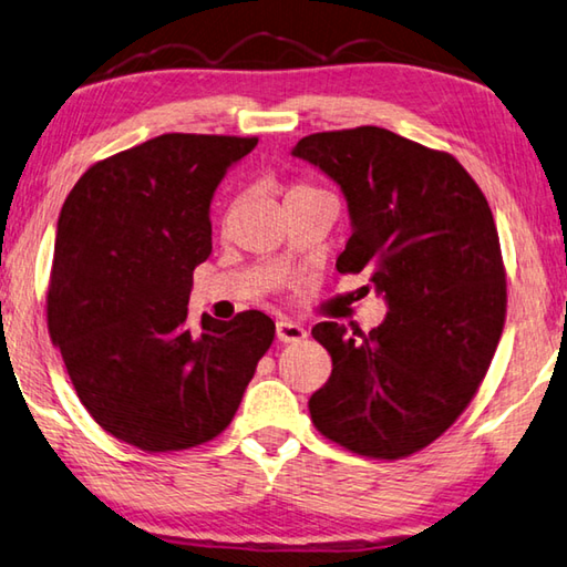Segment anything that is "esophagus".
Here are the masks:
<instances>
[{
	"label": "esophagus",
	"instance_id": "34e87169",
	"mask_svg": "<svg viewBox=\"0 0 567 567\" xmlns=\"http://www.w3.org/2000/svg\"><path fill=\"white\" fill-rule=\"evenodd\" d=\"M275 334L280 342H302V339L307 337V329L295 322V319L290 317H280L277 319V327H275Z\"/></svg>",
	"mask_w": 567,
	"mask_h": 567
}]
</instances>
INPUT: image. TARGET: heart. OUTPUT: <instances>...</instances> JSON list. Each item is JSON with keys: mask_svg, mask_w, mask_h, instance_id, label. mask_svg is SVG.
<instances>
[{"mask_svg": "<svg viewBox=\"0 0 567 567\" xmlns=\"http://www.w3.org/2000/svg\"><path fill=\"white\" fill-rule=\"evenodd\" d=\"M302 190H315L312 185H307V183H295L290 190H287V195H292V193H302Z\"/></svg>", "mask_w": 567, "mask_h": 567, "instance_id": "b5f03b06", "label": "heart"}]
</instances>
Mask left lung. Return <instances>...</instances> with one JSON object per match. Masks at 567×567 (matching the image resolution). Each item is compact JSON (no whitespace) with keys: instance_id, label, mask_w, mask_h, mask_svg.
<instances>
[{"instance_id":"left-lung-1","label":"left lung","mask_w":567,"mask_h":567,"mask_svg":"<svg viewBox=\"0 0 567 567\" xmlns=\"http://www.w3.org/2000/svg\"><path fill=\"white\" fill-rule=\"evenodd\" d=\"M292 156L342 188L352 238L337 270L367 272L384 322H319L332 377L310 399L317 431L369 458L416 454L463 414L506 322V267L486 195L444 151L379 126L305 136Z\"/></svg>"}]
</instances>
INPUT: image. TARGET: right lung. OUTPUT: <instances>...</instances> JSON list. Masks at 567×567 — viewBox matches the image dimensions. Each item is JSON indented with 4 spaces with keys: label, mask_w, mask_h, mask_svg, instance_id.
<instances>
[{
    "label": "right lung",
    "mask_w": 567,
    "mask_h": 567,
    "mask_svg": "<svg viewBox=\"0 0 567 567\" xmlns=\"http://www.w3.org/2000/svg\"><path fill=\"white\" fill-rule=\"evenodd\" d=\"M255 146L163 133L94 163L61 208L49 337L96 424L148 454L223 434L275 339L257 310L188 324L193 270L213 250V193Z\"/></svg>",
    "instance_id": "1"
}]
</instances>
